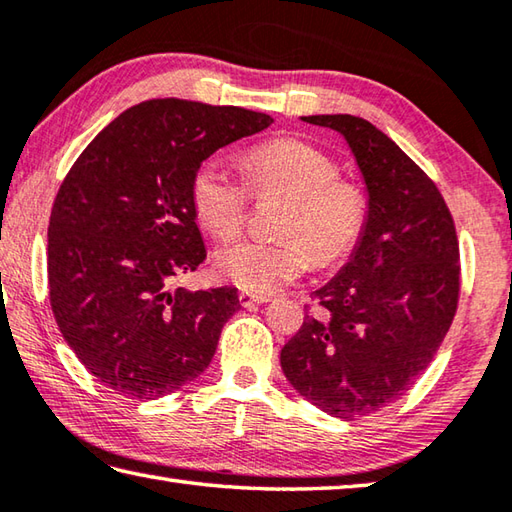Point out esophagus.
I'll return each instance as SVG.
<instances>
[{
    "mask_svg": "<svg viewBox=\"0 0 512 512\" xmlns=\"http://www.w3.org/2000/svg\"><path fill=\"white\" fill-rule=\"evenodd\" d=\"M238 301H240V305H243V307H254L258 303H269V301H272V296L254 294V292H240L238 294Z\"/></svg>",
    "mask_w": 512,
    "mask_h": 512,
    "instance_id": "esophagus-1",
    "label": "esophagus"
}]
</instances>
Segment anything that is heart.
I'll use <instances>...</instances> for the list:
<instances>
[{
    "instance_id": "b5f03b06",
    "label": "heart",
    "mask_w": 512,
    "mask_h": 512,
    "mask_svg": "<svg viewBox=\"0 0 512 512\" xmlns=\"http://www.w3.org/2000/svg\"><path fill=\"white\" fill-rule=\"evenodd\" d=\"M245 180L223 160L209 158L191 180L196 216L211 234L229 240L243 231L252 196H283L278 218L283 238H247L220 249L218 274L254 294H272L312 265H334L361 243L370 220V198L359 182L339 178L341 167L314 144L296 138L269 140L249 149Z\"/></svg>"
}]
</instances>
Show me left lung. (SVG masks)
<instances>
[{"label": "left lung", "mask_w": 512, "mask_h": 512, "mask_svg": "<svg viewBox=\"0 0 512 512\" xmlns=\"http://www.w3.org/2000/svg\"><path fill=\"white\" fill-rule=\"evenodd\" d=\"M303 120L350 144L370 220L350 263L312 292L316 312L285 343L281 368L316 408L352 421L401 399L435 359L459 303V240L435 182L374 124Z\"/></svg>", "instance_id": "1"}]
</instances>
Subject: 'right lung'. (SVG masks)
<instances>
[{
    "label": "right lung",
    "instance_id": "1",
    "mask_svg": "<svg viewBox=\"0 0 512 512\" xmlns=\"http://www.w3.org/2000/svg\"><path fill=\"white\" fill-rule=\"evenodd\" d=\"M274 120L240 106L149 100L91 140L48 223V298L57 327L95 379L158 399L207 370L238 289L187 292L207 249L191 180L211 153Z\"/></svg>",
    "mask_w": 512,
    "mask_h": 512
}]
</instances>
